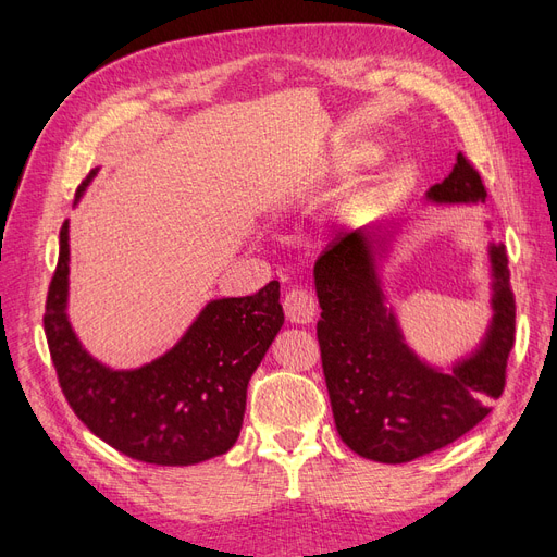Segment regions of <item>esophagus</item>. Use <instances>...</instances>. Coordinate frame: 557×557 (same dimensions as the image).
Returning a JSON list of instances; mask_svg holds the SVG:
<instances>
[{
    "label": "esophagus",
    "mask_w": 557,
    "mask_h": 557,
    "mask_svg": "<svg viewBox=\"0 0 557 557\" xmlns=\"http://www.w3.org/2000/svg\"><path fill=\"white\" fill-rule=\"evenodd\" d=\"M282 305L292 324H312L317 317V298L310 292L298 289V286L286 292Z\"/></svg>",
    "instance_id": "1"
}]
</instances>
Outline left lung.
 <instances>
[{"mask_svg":"<svg viewBox=\"0 0 557 557\" xmlns=\"http://www.w3.org/2000/svg\"><path fill=\"white\" fill-rule=\"evenodd\" d=\"M483 201L486 187L462 154L425 191V203L433 206ZM386 249L388 233L366 224L339 233L321 252L314 263L317 337L337 435L358 456L398 465L456 442L488 417L505 388L516 302L505 245L491 240L488 326L465 356L448 366L430 363L407 343L388 298Z\"/></svg>","mask_w":557,"mask_h":557,"instance_id":"1","label":"left lung"}]
</instances>
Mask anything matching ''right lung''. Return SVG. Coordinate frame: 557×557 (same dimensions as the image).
I'll list each match as a JSON object with an SVG mask.
<instances>
[{
	"label": "right lung",
	"instance_id": "right-lung-1",
	"mask_svg": "<svg viewBox=\"0 0 557 557\" xmlns=\"http://www.w3.org/2000/svg\"><path fill=\"white\" fill-rule=\"evenodd\" d=\"M99 169L78 187L85 194ZM69 222L46 300V337L76 417L120 454L150 465H196L236 444L247 384L284 324L280 282L255 296L214 298L150 363L111 368L89 354L69 319Z\"/></svg>",
	"mask_w": 557,
	"mask_h": 557
}]
</instances>
